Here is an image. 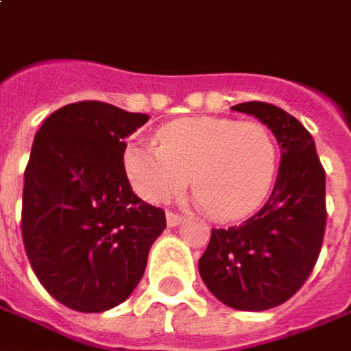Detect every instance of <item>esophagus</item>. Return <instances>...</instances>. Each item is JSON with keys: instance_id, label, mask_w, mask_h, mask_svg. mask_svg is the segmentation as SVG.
I'll use <instances>...</instances> for the list:
<instances>
[{"instance_id": "obj_1", "label": "esophagus", "mask_w": 351, "mask_h": 351, "mask_svg": "<svg viewBox=\"0 0 351 351\" xmlns=\"http://www.w3.org/2000/svg\"><path fill=\"white\" fill-rule=\"evenodd\" d=\"M182 221H184V217L182 215H176L173 211L167 213V226H171V228H173V226H178Z\"/></svg>"}]
</instances>
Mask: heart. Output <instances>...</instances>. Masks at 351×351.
Returning a JSON list of instances; mask_svg holds the SVG:
<instances>
[{
    "instance_id": "heart-1",
    "label": "heart",
    "mask_w": 351,
    "mask_h": 351,
    "mask_svg": "<svg viewBox=\"0 0 351 351\" xmlns=\"http://www.w3.org/2000/svg\"><path fill=\"white\" fill-rule=\"evenodd\" d=\"M159 147L128 144L123 156L132 190L163 204L192 186L197 202L221 221L252 215L275 182L278 149L261 123L186 117L157 132Z\"/></svg>"
}]
</instances>
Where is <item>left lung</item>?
I'll use <instances>...</instances> for the list:
<instances>
[{"label":"left lung","mask_w":351,"mask_h":351,"mask_svg":"<svg viewBox=\"0 0 351 351\" xmlns=\"http://www.w3.org/2000/svg\"><path fill=\"white\" fill-rule=\"evenodd\" d=\"M230 109L269 126L280 165L265 206L240 226L213 228L197 269L225 306L265 311L290 300L315 267L326 225L325 169L313 136L285 109L263 101Z\"/></svg>","instance_id":"1"}]
</instances>
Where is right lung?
Segmentation results:
<instances>
[{"label": "right lung", "instance_id": "1", "mask_svg": "<svg viewBox=\"0 0 351 351\" xmlns=\"http://www.w3.org/2000/svg\"><path fill=\"white\" fill-rule=\"evenodd\" d=\"M149 121L101 101L57 109L25 171L23 242L38 280L82 313L123 304L142 280L165 211L132 192L125 138Z\"/></svg>", "mask_w": 351, "mask_h": 351}]
</instances>
